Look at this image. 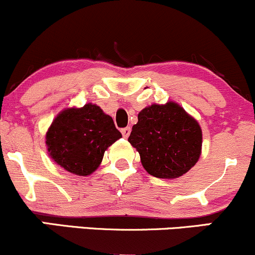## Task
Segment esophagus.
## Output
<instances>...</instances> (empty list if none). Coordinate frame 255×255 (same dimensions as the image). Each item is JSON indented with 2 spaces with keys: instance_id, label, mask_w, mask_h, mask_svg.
I'll list each match as a JSON object with an SVG mask.
<instances>
[{
  "instance_id": "esophagus-1",
  "label": "esophagus",
  "mask_w": 255,
  "mask_h": 255,
  "mask_svg": "<svg viewBox=\"0 0 255 255\" xmlns=\"http://www.w3.org/2000/svg\"><path fill=\"white\" fill-rule=\"evenodd\" d=\"M130 127H126V128H122L121 129V133H122V135H124V137H126V139H127L128 136H129V134H130Z\"/></svg>"
}]
</instances>
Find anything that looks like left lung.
Masks as SVG:
<instances>
[{"label":"left lung","instance_id":"1","mask_svg":"<svg viewBox=\"0 0 255 255\" xmlns=\"http://www.w3.org/2000/svg\"><path fill=\"white\" fill-rule=\"evenodd\" d=\"M128 141L139 152L148 174L171 180L188 172L199 160L203 131L197 120L170 101L140 111Z\"/></svg>","mask_w":255,"mask_h":255}]
</instances>
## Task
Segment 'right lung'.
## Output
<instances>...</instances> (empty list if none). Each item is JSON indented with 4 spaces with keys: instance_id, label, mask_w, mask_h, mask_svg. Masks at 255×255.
I'll list each match as a JSON object with an SVG mask.
<instances>
[{
    "instance_id": "add662e5",
    "label": "right lung",
    "mask_w": 255,
    "mask_h": 255,
    "mask_svg": "<svg viewBox=\"0 0 255 255\" xmlns=\"http://www.w3.org/2000/svg\"><path fill=\"white\" fill-rule=\"evenodd\" d=\"M122 137L113 118L97 104L66 108L57 114L45 134L49 157L64 170L89 176L103 160L104 152Z\"/></svg>"
}]
</instances>
